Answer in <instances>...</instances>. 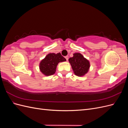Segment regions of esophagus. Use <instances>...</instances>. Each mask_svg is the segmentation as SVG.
Wrapping results in <instances>:
<instances>
[{
	"label": "esophagus",
	"instance_id": "obj_1",
	"mask_svg": "<svg viewBox=\"0 0 128 128\" xmlns=\"http://www.w3.org/2000/svg\"><path fill=\"white\" fill-rule=\"evenodd\" d=\"M65 58H66V59L67 61L68 60V56H65Z\"/></svg>",
	"mask_w": 128,
	"mask_h": 128
}]
</instances>
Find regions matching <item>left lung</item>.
Returning <instances> with one entry per match:
<instances>
[{
    "mask_svg": "<svg viewBox=\"0 0 128 128\" xmlns=\"http://www.w3.org/2000/svg\"><path fill=\"white\" fill-rule=\"evenodd\" d=\"M72 68L77 76H83L88 72L90 64L88 60L80 53L73 54V57L69 59Z\"/></svg>",
    "mask_w": 128,
    "mask_h": 128,
    "instance_id": "8db88e82",
    "label": "left lung"
}]
</instances>
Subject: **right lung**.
<instances>
[{"instance_id":"add662e5","label":"right lung","mask_w":128,"mask_h":128,"mask_svg":"<svg viewBox=\"0 0 128 128\" xmlns=\"http://www.w3.org/2000/svg\"><path fill=\"white\" fill-rule=\"evenodd\" d=\"M66 61L60 53H49L40 64V69L42 74L45 76L52 75L56 72L57 65L60 62Z\"/></svg>"}]
</instances>
